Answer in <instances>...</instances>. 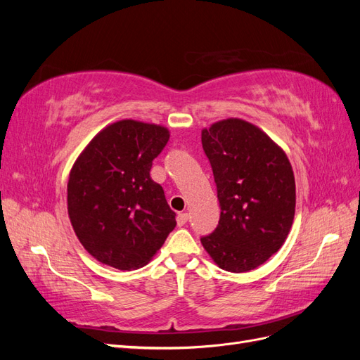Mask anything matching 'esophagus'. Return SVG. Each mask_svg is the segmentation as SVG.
Wrapping results in <instances>:
<instances>
[{
	"label": "esophagus",
	"mask_w": 360,
	"mask_h": 360,
	"mask_svg": "<svg viewBox=\"0 0 360 360\" xmlns=\"http://www.w3.org/2000/svg\"><path fill=\"white\" fill-rule=\"evenodd\" d=\"M188 219H189V214L188 213H179V216H177V225L183 226L184 224L188 222Z\"/></svg>",
	"instance_id": "1"
}]
</instances>
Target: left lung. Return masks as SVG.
Returning <instances> with one entry per match:
<instances>
[{
	"mask_svg": "<svg viewBox=\"0 0 360 360\" xmlns=\"http://www.w3.org/2000/svg\"><path fill=\"white\" fill-rule=\"evenodd\" d=\"M221 205L216 230L201 237L212 259L226 271L254 270L278 252L296 210L291 163L259 127L226 118L202 129Z\"/></svg>",
	"mask_w": 360,
	"mask_h": 360,
	"instance_id": "1",
	"label": "left lung"
}]
</instances>
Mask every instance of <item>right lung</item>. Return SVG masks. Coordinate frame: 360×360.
Instances as JSON below:
<instances>
[{"instance_id": "right-lung-1", "label": "right lung", "mask_w": 360, "mask_h": 360, "mask_svg": "<svg viewBox=\"0 0 360 360\" xmlns=\"http://www.w3.org/2000/svg\"><path fill=\"white\" fill-rule=\"evenodd\" d=\"M169 139L159 124L120 120L101 130L69 174L68 212L86 252L118 270L144 267L176 226L153 159Z\"/></svg>"}]
</instances>
